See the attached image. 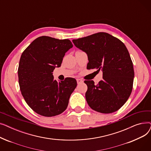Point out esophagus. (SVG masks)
<instances>
[{
	"instance_id": "34e87169",
	"label": "esophagus",
	"mask_w": 151,
	"mask_h": 151,
	"mask_svg": "<svg viewBox=\"0 0 151 151\" xmlns=\"http://www.w3.org/2000/svg\"><path fill=\"white\" fill-rule=\"evenodd\" d=\"M76 81H77V83H78V84H81V83H83V81L82 80H81V79H77Z\"/></svg>"
}]
</instances>
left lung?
Returning a JSON list of instances; mask_svg holds the SVG:
<instances>
[{
    "label": "left lung",
    "instance_id": "1",
    "mask_svg": "<svg viewBox=\"0 0 151 151\" xmlns=\"http://www.w3.org/2000/svg\"><path fill=\"white\" fill-rule=\"evenodd\" d=\"M78 48L85 52L89 60L88 69L103 71V80L88 86L86 99L89 106L101 113H112L120 109L129 98L133 88L134 70L129 52L118 38L99 32L73 40Z\"/></svg>",
    "mask_w": 151,
    "mask_h": 151
}]
</instances>
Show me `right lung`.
Returning a JSON list of instances; mask_svg holds the SVG:
<instances>
[{
	"label": "right lung",
	"instance_id": "obj_1",
	"mask_svg": "<svg viewBox=\"0 0 151 151\" xmlns=\"http://www.w3.org/2000/svg\"><path fill=\"white\" fill-rule=\"evenodd\" d=\"M72 47L70 40L42 36L22 53L18 70L20 90L27 104L37 114L52 117L67 109L76 80L67 78L58 82L52 72L60 67L65 52Z\"/></svg>",
	"mask_w": 151,
	"mask_h": 151
}]
</instances>
